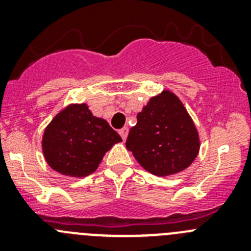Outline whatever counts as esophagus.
<instances>
[{"mask_svg":"<svg viewBox=\"0 0 251 251\" xmlns=\"http://www.w3.org/2000/svg\"><path fill=\"white\" fill-rule=\"evenodd\" d=\"M119 133H120L121 138H123L124 141H126V138H127V135H128V128L127 127L121 128V130L119 131Z\"/></svg>","mask_w":251,"mask_h":251,"instance_id":"obj_1","label":"esophagus"}]
</instances>
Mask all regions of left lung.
<instances>
[{"label":"left lung","instance_id":"obj_1","mask_svg":"<svg viewBox=\"0 0 251 251\" xmlns=\"http://www.w3.org/2000/svg\"><path fill=\"white\" fill-rule=\"evenodd\" d=\"M126 148L144 170L168 177L192 165L201 151V137L181 100L170 90H164L137 114Z\"/></svg>","mask_w":251,"mask_h":251}]
</instances>
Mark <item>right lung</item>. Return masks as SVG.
<instances>
[{"mask_svg": "<svg viewBox=\"0 0 251 251\" xmlns=\"http://www.w3.org/2000/svg\"><path fill=\"white\" fill-rule=\"evenodd\" d=\"M119 142V133L107 120L93 115L86 103H70L45 127L41 147L50 169L77 178L95 173Z\"/></svg>", "mask_w": 251, "mask_h": 251, "instance_id": "1", "label": "right lung"}]
</instances>
